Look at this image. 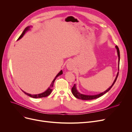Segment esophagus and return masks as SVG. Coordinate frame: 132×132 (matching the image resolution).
Returning a JSON list of instances; mask_svg holds the SVG:
<instances>
[{
    "label": "esophagus",
    "mask_w": 132,
    "mask_h": 132,
    "mask_svg": "<svg viewBox=\"0 0 132 132\" xmlns=\"http://www.w3.org/2000/svg\"><path fill=\"white\" fill-rule=\"evenodd\" d=\"M66 67H67V69H68V70H73V68H74L73 62L71 61H68L67 62V65H66Z\"/></svg>",
    "instance_id": "obj_1"
}]
</instances>
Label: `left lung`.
<instances>
[{"instance_id": "1", "label": "left lung", "mask_w": 132, "mask_h": 132, "mask_svg": "<svg viewBox=\"0 0 132 132\" xmlns=\"http://www.w3.org/2000/svg\"><path fill=\"white\" fill-rule=\"evenodd\" d=\"M116 48H117V53H118V70H119V62H120V51H119V49L118 46H116ZM118 74H119V72H118L117 76H116V78L114 81V82H113L112 85L111 86L106 90H105L104 92H103L101 94H97V95H84V94H82L81 93H80L77 89V87H76V85H74L73 87L72 88V92L73 95L76 98H77L78 99H80V100H94V99H96V98H97L103 96V95H104L105 93H106L107 92H108L111 89L112 87V86L114 85V83L116 82L117 79L118 78Z\"/></svg>"}]
</instances>
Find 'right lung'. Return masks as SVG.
<instances>
[{
  "label": "right lung",
  "instance_id": "obj_1",
  "mask_svg": "<svg viewBox=\"0 0 132 132\" xmlns=\"http://www.w3.org/2000/svg\"><path fill=\"white\" fill-rule=\"evenodd\" d=\"M30 26H28V27H26V28L24 29V30H23V32L22 33V34L20 36V37H19V38L18 39V40L20 39V38H21L23 37V36L24 35V34L26 33V32L27 31L29 30L30 29ZM62 74V71L61 70V71H60V72L56 75V77H55V78L53 79V80L52 81V83H51V84L50 85V86L49 87H48V88L46 90L45 92H43V93H42L39 94H36V95H31V94H28V93H27L24 92L23 91V90H22V92H23L25 94H26L27 95L31 97H32V98H34L45 97H47V96H48L49 95H50V94L51 93V92H52V88H53V84H54L55 80L56 79V78L58 77V76L61 75Z\"/></svg>",
  "mask_w": 132,
  "mask_h": 132
}]
</instances>
